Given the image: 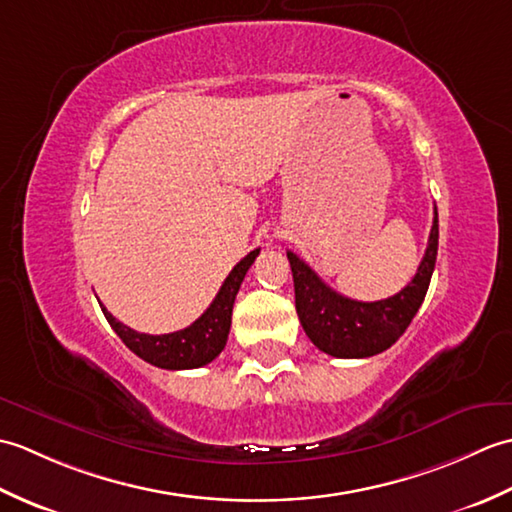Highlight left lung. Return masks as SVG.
Returning <instances> with one entry per match:
<instances>
[{
  "label": "left lung",
  "instance_id": "left-lung-1",
  "mask_svg": "<svg viewBox=\"0 0 512 512\" xmlns=\"http://www.w3.org/2000/svg\"><path fill=\"white\" fill-rule=\"evenodd\" d=\"M438 257V209L433 211L429 244L418 273L398 295L380 301H356L323 284L321 277L288 250L295 281V306L308 339L336 358H367L385 352L409 328L429 290Z\"/></svg>",
  "mask_w": 512,
  "mask_h": 512
}]
</instances>
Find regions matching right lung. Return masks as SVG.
<instances>
[{"mask_svg":"<svg viewBox=\"0 0 512 512\" xmlns=\"http://www.w3.org/2000/svg\"><path fill=\"white\" fill-rule=\"evenodd\" d=\"M257 255L259 248L250 250L242 262L228 273L220 292H217L213 303L206 308L202 317L195 319L189 328L184 330L169 334H143L127 328L121 321H116L112 314L103 308V303L101 310L107 323L112 325V330L121 336V341L149 365H156L162 369H195L209 365L213 358L224 350L228 330H231L235 297Z\"/></svg>","mask_w":512,"mask_h":512,"instance_id":"1","label":"right lung"}]
</instances>
